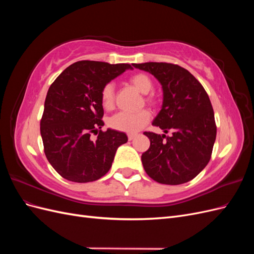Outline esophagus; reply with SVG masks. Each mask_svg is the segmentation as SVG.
<instances>
[{"instance_id": "34e87169", "label": "esophagus", "mask_w": 254, "mask_h": 254, "mask_svg": "<svg viewBox=\"0 0 254 254\" xmlns=\"http://www.w3.org/2000/svg\"><path fill=\"white\" fill-rule=\"evenodd\" d=\"M134 136H135V134H128V139H129V141H131V140H133L134 139Z\"/></svg>"}]
</instances>
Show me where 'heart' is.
Segmentation results:
<instances>
[{
    "mask_svg": "<svg viewBox=\"0 0 254 254\" xmlns=\"http://www.w3.org/2000/svg\"><path fill=\"white\" fill-rule=\"evenodd\" d=\"M130 83L140 92L146 95L153 88V82L147 74L137 73L129 79ZM101 102L106 110H111L114 107V86L113 83H107L101 92ZM146 102L155 105V98L147 97ZM150 120V113L147 110H142L135 113L119 112L109 120V126L119 131L127 133H135L142 129Z\"/></svg>",
    "mask_w": 254,
    "mask_h": 254,
    "instance_id": "b5f03b06",
    "label": "heart"
}]
</instances>
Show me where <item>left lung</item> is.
Returning a JSON list of instances; mask_svg holds the SVG:
<instances>
[{"instance_id": "8db88e82", "label": "left lung", "mask_w": 254, "mask_h": 254, "mask_svg": "<svg viewBox=\"0 0 254 254\" xmlns=\"http://www.w3.org/2000/svg\"><path fill=\"white\" fill-rule=\"evenodd\" d=\"M155 76L162 86L163 102L152 125L171 136L144 132L150 141L142 153L151 179L177 186L194 179L209 163L216 139L214 111L205 90L188 70L166 63L133 64Z\"/></svg>"}]
</instances>
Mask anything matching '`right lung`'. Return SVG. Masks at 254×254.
Listing matches in <instances>:
<instances>
[{"label":"right lung","instance_id":"right-lung-1","mask_svg":"<svg viewBox=\"0 0 254 254\" xmlns=\"http://www.w3.org/2000/svg\"><path fill=\"white\" fill-rule=\"evenodd\" d=\"M132 68L128 64L77 61L50 87L40 132L51 165L64 179L91 182L109 172L115 152L128 141L124 132L102 131L104 109L101 92L107 83ZM91 133L98 134L92 140Z\"/></svg>","mask_w":254,"mask_h":254}]
</instances>
